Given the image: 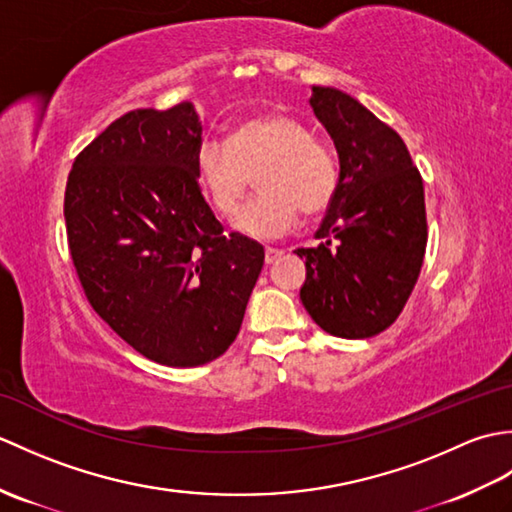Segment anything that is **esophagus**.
I'll return each instance as SVG.
<instances>
[{"label":"esophagus","instance_id":"1","mask_svg":"<svg viewBox=\"0 0 512 512\" xmlns=\"http://www.w3.org/2000/svg\"><path fill=\"white\" fill-rule=\"evenodd\" d=\"M281 255H284V250H279V248H266V264H275Z\"/></svg>","mask_w":512,"mask_h":512}]
</instances>
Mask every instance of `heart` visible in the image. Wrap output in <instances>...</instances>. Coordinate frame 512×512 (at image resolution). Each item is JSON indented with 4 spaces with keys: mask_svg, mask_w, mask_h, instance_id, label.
<instances>
[{
    "mask_svg": "<svg viewBox=\"0 0 512 512\" xmlns=\"http://www.w3.org/2000/svg\"><path fill=\"white\" fill-rule=\"evenodd\" d=\"M200 187L213 211L233 215L257 176L262 193L235 217V228L257 239H275L297 224L299 209L321 213L339 189V160L314 140L299 118L281 112L237 123L226 143L204 140L195 158Z\"/></svg>",
    "mask_w": 512,
    "mask_h": 512,
    "instance_id": "obj_1",
    "label": "heart"
}]
</instances>
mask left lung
<instances>
[{"label": "left lung", "mask_w": 512, "mask_h": 512, "mask_svg": "<svg viewBox=\"0 0 512 512\" xmlns=\"http://www.w3.org/2000/svg\"><path fill=\"white\" fill-rule=\"evenodd\" d=\"M310 105L339 154V189L306 259L301 303L341 339H369L398 319L416 286L427 211L407 145L380 118L334 88L314 85Z\"/></svg>", "instance_id": "left-lung-1"}]
</instances>
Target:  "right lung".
Wrapping results in <instances>:
<instances>
[{"label":"right lung","mask_w":512,"mask_h":512,"mask_svg":"<svg viewBox=\"0 0 512 512\" xmlns=\"http://www.w3.org/2000/svg\"><path fill=\"white\" fill-rule=\"evenodd\" d=\"M202 123L184 101L134 110L76 156L65 228L94 312L167 367L222 356L242 328L264 246L224 235L198 184Z\"/></svg>","instance_id":"right-lung-1"}]
</instances>
